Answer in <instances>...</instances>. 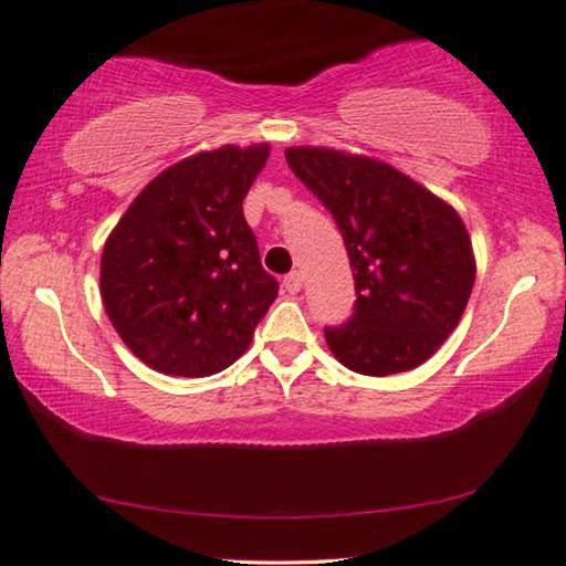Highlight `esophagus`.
Segmentation results:
<instances>
[{
  "instance_id": "obj_1",
  "label": "esophagus",
  "mask_w": 566,
  "mask_h": 566,
  "mask_svg": "<svg viewBox=\"0 0 566 566\" xmlns=\"http://www.w3.org/2000/svg\"><path fill=\"white\" fill-rule=\"evenodd\" d=\"M283 289L285 291H289L291 295H295V293H298L301 289H303V275L301 273H289V275H285L283 277Z\"/></svg>"
}]
</instances>
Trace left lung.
Segmentation results:
<instances>
[{
    "mask_svg": "<svg viewBox=\"0 0 566 566\" xmlns=\"http://www.w3.org/2000/svg\"><path fill=\"white\" fill-rule=\"evenodd\" d=\"M285 161L342 230L354 271L352 318L328 349L367 377L410 371L453 334L475 258L460 214L407 174L369 156L291 146Z\"/></svg>",
    "mask_w": 566,
    "mask_h": 566,
    "instance_id": "left-lung-1",
    "label": "left lung"
}]
</instances>
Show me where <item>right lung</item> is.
<instances>
[{
  "instance_id": "1",
  "label": "right lung",
  "mask_w": 566,
  "mask_h": 566,
  "mask_svg": "<svg viewBox=\"0 0 566 566\" xmlns=\"http://www.w3.org/2000/svg\"><path fill=\"white\" fill-rule=\"evenodd\" d=\"M271 146H222L164 169L108 234L101 295L146 367L210 377L238 361L277 295L242 199Z\"/></svg>"
}]
</instances>
